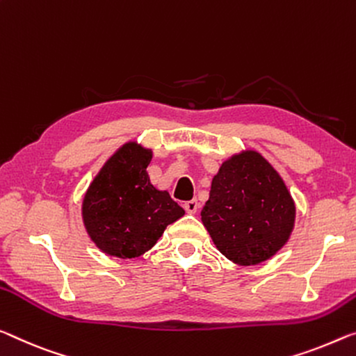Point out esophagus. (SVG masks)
Instances as JSON below:
<instances>
[{"mask_svg": "<svg viewBox=\"0 0 356 356\" xmlns=\"http://www.w3.org/2000/svg\"><path fill=\"white\" fill-rule=\"evenodd\" d=\"M184 210L191 213V215H194V213H197V210H199V202H197L195 199L193 200H188L184 204Z\"/></svg>", "mask_w": 356, "mask_h": 356, "instance_id": "1", "label": "esophagus"}]
</instances>
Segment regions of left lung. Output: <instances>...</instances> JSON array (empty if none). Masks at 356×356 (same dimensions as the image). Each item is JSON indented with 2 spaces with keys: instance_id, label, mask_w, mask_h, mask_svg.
I'll return each mask as SVG.
<instances>
[{
  "instance_id": "8db88e82",
  "label": "left lung",
  "mask_w": 356,
  "mask_h": 356,
  "mask_svg": "<svg viewBox=\"0 0 356 356\" xmlns=\"http://www.w3.org/2000/svg\"><path fill=\"white\" fill-rule=\"evenodd\" d=\"M200 216L227 259L254 266L288 242L296 207L275 168L248 149L222 162Z\"/></svg>"
}]
</instances>
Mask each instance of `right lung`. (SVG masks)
<instances>
[{
	"instance_id": "add662e5",
	"label": "right lung",
	"mask_w": 356,
	"mask_h": 356,
	"mask_svg": "<svg viewBox=\"0 0 356 356\" xmlns=\"http://www.w3.org/2000/svg\"><path fill=\"white\" fill-rule=\"evenodd\" d=\"M152 151L129 141L109 157L83 200L86 231L103 253L138 258L151 250L184 210L167 191L151 184Z\"/></svg>"
}]
</instances>
